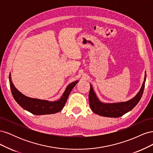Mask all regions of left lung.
<instances>
[{"label":"left lung","instance_id":"8db88e82","mask_svg":"<svg viewBox=\"0 0 153 153\" xmlns=\"http://www.w3.org/2000/svg\"><path fill=\"white\" fill-rule=\"evenodd\" d=\"M146 79V73L145 74L144 80L142 84V87L137 94L131 100L125 101V102H119L113 103H105L101 102L97 98L95 92L91 85L90 92L89 94V105L92 112L101 115V116L108 117H119L125 114L131 110L139 102L143 94V89L145 87Z\"/></svg>","mask_w":153,"mask_h":153}]
</instances>
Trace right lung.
Wrapping results in <instances>:
<instances>
[{"label": "right lung", "mask_w": 153, "mask_h": 153, "mask_svg": "<svg viewBox=\"0 0 153 153\" xmlns=\"http://www.w3.org/2000/svg\"><path fill=\"white\" fill-rule=\"evenodd\" d=\"M11 93L14 99L22 107L34 115L52 114L59 112L65 105L68 96L78 81H75L69 84L63 93L61 98L57 101H50L39 99H35L27 97L18 91L14 86L11 77V73L9 76Z\"/></svg>", "instance_id": "obj_1"}]
</instances>
